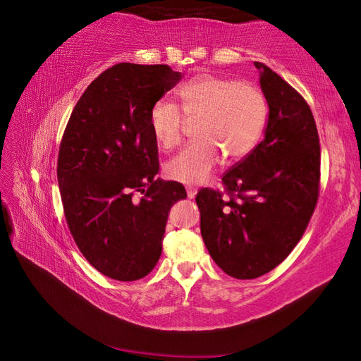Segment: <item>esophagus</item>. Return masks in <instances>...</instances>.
I'll use <instances>...</instances> for the list:
<instances>
[{
  "label": "esophagus",
  "mask_w": 361,
  "mask_h": 361,
  "mask_svg": "<svg viewBox=\"0 0 361 361\" xmlns=\"http://www.w3.org/2000/svg\"><path fill=\"white\" fill-rule=\"evenodd\" d=\"M186 192H188V197L192 200V198H195V195H197V189H194V188H188L186 189Z\"/></svg>",
  "instance_id": "1"
}]
</instances>
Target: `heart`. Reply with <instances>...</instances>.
<instances>
[{
	"label": "heart",
	"mask_w": 361,
	"mask_h": 361,
	"mask_svg": "<svg viewBox=\"0 0 361 361\" xmlns=\"http://www.w3.org/2000/svg\"><path fill=\"white\" fill-rule=\"evenodd\" d=\"M181 111L177 104L158 99L150 109L149 124L155 141L172 149L183 138L184 115L198 118L195 135L181 152L166 164V175L183 184L206 181L223 154L235 161L247 157L262 137L267 104L263 90L252 81H233L201 73L181 86Z\"/></svg>",
	"instance_id": "obj_1"
}]
</instances>
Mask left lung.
Listing matches in <instances>:
<instances>
[{"mask_svg": "<svg viewBox=\"0 0 361 361\" xmlns=\"http://www.w3.org/2000/svg\"><path fill=\"white\" fill-rule=\"evenodd\" d=\"M269 107L264 138L223 175L229 197L201 189V237L221 269L252 280L279 266L307 228L320 190V140L311 107L255 61Z\"/></svg>", "mask_w": 361, "mask_h": 361, "instance_id": "obj_1", "label": "left lung"}]
</instances>
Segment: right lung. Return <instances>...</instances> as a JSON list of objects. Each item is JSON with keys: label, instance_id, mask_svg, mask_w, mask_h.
Instances as JSON below:
<instances>
[{"label": "right lung", "instance_id": "right-lung-1", "mask_svg": "<svg viewBox=\"0 0 361 361\" xmlns=\"http://www.w3.org/2000/svg\"><path fill=\"white\" fill-rule=\"evenodd\" d=\"M180 80L166 64H116L90 82L66 126L56 167L66 221L109 279L133 281L154 269L171 207L188 197L183 184L155 178L149 124L150 109Z\"/></svg>", "mask_w": 361, "mask_h": 361}]
</instances>
